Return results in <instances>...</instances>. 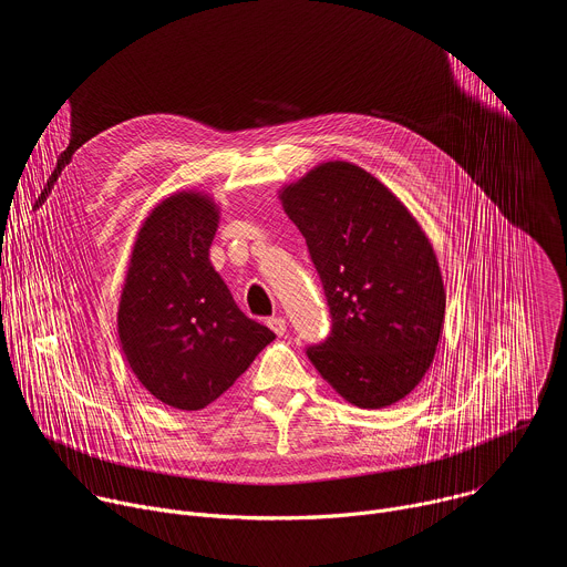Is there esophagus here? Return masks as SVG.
Instances as JSON below:
<instances>
[{
  "mask_svg": "<svg viewBox=\"0 0 567 567\" xmlns=\"http://www.w3.org/2000/svg\"><path fill=\"white\" fill-rule=\"evenodd\" d=\"M267 322H269V328H271L278 337H282V334L287 332V320H285L282 316H274V318H269Z\"/></svg>",
  "mask_w": 567,
  "mask_h": 567,
  "instance_id": "esophagus-1",
  "label": "esophagus"
}]
</instances>
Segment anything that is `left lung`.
<instances>
[{
	"label": "left lung",
	"instance_id": "8db88e82",
	"mask_svg": "<svg viewBox=\"0 0 567 567\" xmlns=\"http://www.w3.org/2000/svg\"><path fill=\"white\" fill-rule=\"evenodd\" d=\"M326 289L332 334L309 361L346 401L385 409L429 372L446 291L433 245L374 175L326 161L278 190Z\"/></svg>",
	"mask_w": 567,
	"mask_h": 567
}]
</instances>
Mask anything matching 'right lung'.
Masks as SVG:
<instances>
[{
    "instance_id": "right-lung-1",
    "label": "right lung",
    "mask_w": 567,
    "mask_h": 567,
    "mask_svg": "<svg viewBox=\"0 0 567 567\" xmlns=\"http://www.w3.org/2000/svg\"><path fill=\"white\" fill-rule=\"evenodd\" d=\"M217 202L177 190L143 219L118 300V339L141 385L177 411H202L276 334L239 311L208 251Z\"/></svg>"
}]
</instances>
